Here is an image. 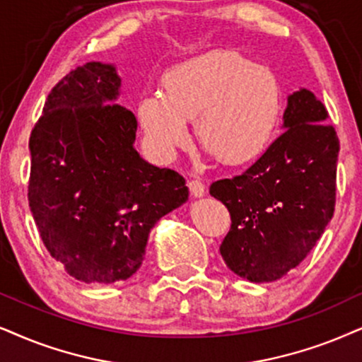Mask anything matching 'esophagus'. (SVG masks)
I'll return each mask as SVG.
<instances>
[{
  "mask_svg": "<svg viewBox=\"0 0 362 362\" xmlns=\"http://www.w3.org/2000/svg\"><path fill=\"white\" fill-rule=\"evenodd\" d=\"M187 185H189L190 194L194 197H202L205 194V185L202 184V180H199V178H190V180L187 182Z\"/></svg>",
  "mask_w": 362,
  "mask_h": 362,
  "instance_id": "esophagus-1",
  "label": "esophagus"
}]
</instances>
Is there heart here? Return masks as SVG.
<instances>
[{"label":"heart","instance_id":"b5f03b06","mask_svg":"<svg viewBox=\"0 0 362 362\" xmlns=\"http://www.w3.org/2000/svg\"><path fill=\"white\" fill-rule=\"evenodd\" d=\"M282 112L281 81L271 68L217 49L170 70L165 95L141 100L139 117L150 148L168 158L190 141L227 163L249 162L271 144Z\"/></svg>","mask_w":362,"mask_h":362}]
</instances>
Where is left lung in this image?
I'll use <instances>...</instances> for the list:
<instances>
[{
  "label": "left lung",
  "instance_id": "8db88e82",
  "mask_svg": "<svg viewBox=\"0 0 362 362\" xmlns=\"http://www.w3.org/2000/svg\"><path fill=\"white\" fill-rule=\"evenodd\" d=\"M313 91L289 95L284 132L242 175L210 185L230 214L222 259L250 282L286 276L313 250L336 205L339 139Z\"/></svg>",
  "mask_w": 362,
  "mask_h": 362
}]
</instances>
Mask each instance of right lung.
I'll list each match as a JSON object with an SVG mask.
<instances>
[{
	"label": "right lung",
	"mask_w": 362,
	"mask_h": 362,
	"mask_svg": "<svg viewBox=\"0 0 362 362\" xmlns=\"http://www.w3.org/2000/svg\"><path fill=\"white\" fill-rule=\"evenodd\" d=\"M113 65L85 63L49 91L30 136V209L49 255L81 282L139 271L148 234L189 199L185 178L134 147L136 118L117 103Z\"/></svg>",
	"instance_id": "obj_1"
}]
</instances>
